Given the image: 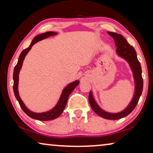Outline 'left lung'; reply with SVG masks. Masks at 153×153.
Segmentation results:
<instances>
[{"mask_svg": "<svg viewBox=\"0 0 153 153\" xmlns=\"http://www.w3.org/2000/svg\"><path fill=\"white\" fill-rule=\"evenodd\" d=\"M108 34L114 39L116 47V54L119 57L127 61L132 72L134 82V93L132 99L131 100L127 107L121 111L117 113L108 112L100 107L96 102L92 91H90L88 100L92 109L98 116L108 120H118L127 116L134 109L143 91V82L141 75V66L138 60L137 53L134 47L127 42L126 39L122 35L113 32H108Z\"/></svg>", "mask_w": 153, "mask_h": 153, "instance_id": "obj_1", "label": "left lung"}]
</instances>
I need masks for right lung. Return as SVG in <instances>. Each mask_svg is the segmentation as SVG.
Wrapping results in <instances>:
<instances>
[{"mask_svg":"<svg viewBox=\"0 0 153 153\" xmlns=\"http://www.w3.org/2000/svg\"><path fill=\"white\" fill-rule=\"evenodd\" d=\"M58 33L56 32H52V31H48L45 33H42V34L37 35V36H35L31 42L30 45L29 46L28 48L23 50L21 53L19 58L18 62L15 66V68L14 69V73H13V80H14V85H13V90H14V93L15 95L16 99L17 100L19 103L20 104L21 108H22L23 111L25 112V114L28 115L29 117H30L31 118L35 119V120H42V121H47V120H54V119L57 118L59 117L60 115L62 114V113L63 112V111L65 108V106L67 104V102L69 98V96L71 94V93L74 91L75 88L79 84V80H76L74 81H72L66 85L62 90L61 94H60V98L58 100V101L55 106L51 109L45 112H41V113H36L34 111H32L29 108H27V106L25 105L24 102L22 101L21 99L19 93V72L21 69L22 68L23 62H24V58L27 55V53L30 51L31 48L35 43H37V42L42 40L44 39L47 38L50 36H53V35H57Z\"/></svg>","mask_w":153,"mask_h":153,"instance_id":"add662e5","label":"right lung"}]
</instances>
